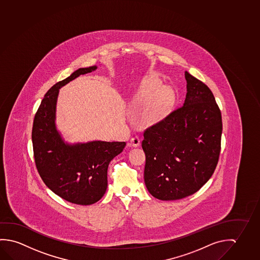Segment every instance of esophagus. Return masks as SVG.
<instances>
[{"mask_svg":"<svg viewBox=\"0 0 260 260\" xmlns=\"http://www.w3.org/2000/svg\"><path fill=\"white\" fill-rule=\"evenodd\" d=\"M131 144H132L134 147L139 146V145H140V139H139V137L137 136L132 137V138H131Z\"/></svg>","mask_w":260,"mask_h":260,"instance_id":"esophagus-1","label":"esophagus"}]
</instances>
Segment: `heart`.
I'll use <instances>...</instances> for the list:
<instances>
[{
	"label": "heart",
	"instance_id": "heart-1",
	"mask_svg": "<svg viewBox=\"0 0 260 260\" xmlns=\"http://www.w3.org/2000/svg\"><path fill=\"white\" fill-rule=\"evenodd\" d=\"M161 86V82L158 79H146L133 98L137 119L143 124L149 125L159 122L173 107V89Z\"/></svg>",
	"mask_w": 260,
	"mask_h": 260
}]
</instances>
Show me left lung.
Here are the masks:
<instances>
[{"mask_svg":"<svg viewBox=\"0 0 260 260\" xmlns=\"http://www.w3.org/2000/svg\"><path fill=\"white\" fill-rule=\"evenodd\" d=\"M184 103L144 133V183L154 198L174 201L198 191L218 165L222 119L210 88L185 71Z\"/></svg>","mask_w":260,"mask_h":260,"instance_id":"8db88e82","label":"left lung"}]
</instances>
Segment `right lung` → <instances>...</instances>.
<instances>
[{"label": "right lung", "mask_w": 260, "mask_h": 260, "mask_svg": "<svg viewBox=\"0 0 260 260\" xmlns=\"http://www.w3.org/2000/svg\"><path fill=\"white\" fill-rule=\"evenodd\" d=\"M96 69H79L56 83L46 93L33 120V153L42 181L60 198L79 205H90L103 197L107 188L108 165L125 146V142L104 141L68 144L56 127L59 88Z\"/></svg>", "instance_id": "1"}]
</instances>
